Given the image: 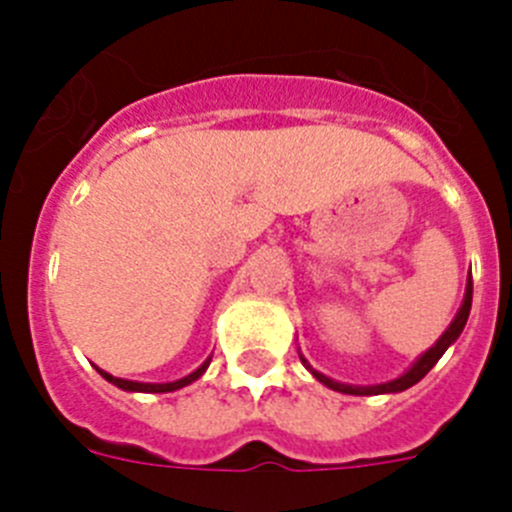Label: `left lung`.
<instances>
[{
  "label": "left lung",
  "instance_id": "8db88e82",
  "mask_svg": "<svg viewBox=\"0 0 512 512\" xmlns=\"http://www.w3.org/2000/svg\"><path fill=\"white\" fill-rule=\"evenodd\" d=\"M469 310H472V277H469L467 282V292H464V302H461L459 312H456V318L451 320V325L446 330H443V336L438 338L436 343H433L428 351H425L423 356H420L418 361H415L413 366H410L408 372L402 374V377L392 379V382H384V384H369V387H356V384H343V382H336V379L325 377V374L315 372L310 364H307L305 356L300 354L302 364L310 369V374L318 382H323L325 387H330V390L336 392H343V395H387V392H402L408 390V387H413V384H418L420 379L425 377V374L431 372L433 366H436V361L441 359L443 354H446V348L451 346V343L456 341V338L461 336V330H464V325H467V318H469Z\"/></svg>",
  "mask_w": 512,
  "mask_h": 512
}]
</instances>
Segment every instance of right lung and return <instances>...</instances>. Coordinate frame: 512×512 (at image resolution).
I'll return each mask as SVG.
<instances>
[{
	"label": "right lung",
	"mask_w": 512,
	"mask_h": 512,
	"mask_svg": "<svg viewBox=\"0 0 512 512\" xmlns=\"http://www.w3.org/2000/svg\"><path fill=\"white\" fill-rule=\"evenodd\" d=\"M210 359H212V356H210ZM210 359H207L205 364L200 366V369H194L192 374H187V377L176 379V382H164V384L130 382V379H120V377H112V374L102 372V369H99V366H97V372L102 374V377L107 379V382H112V384H115V387H120V390H125V392H174V390H182V387H187V384L197 382V379H200L202 374H205L207 366H210Z\"/></svg>",
	"instance_id": "right-lung-1"
}]
</instances>
